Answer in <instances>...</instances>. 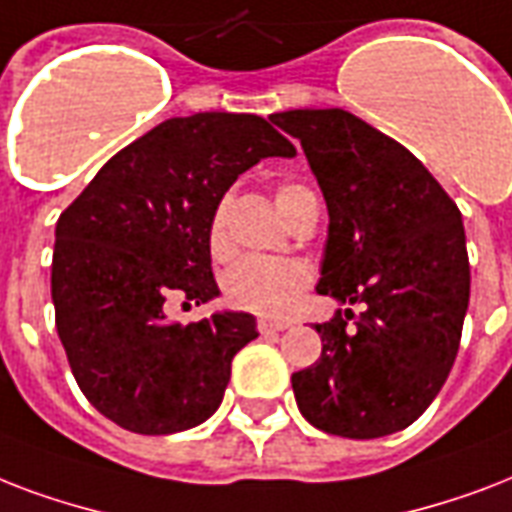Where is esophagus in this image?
Wrapping results in <instances>:
<instances>
[{
	"mask_svg": "<svg viewBox=\"0 0 512 512\" xmlns=\"http://www.w3.org/2000/svg\"><path fill=\"white\" fill-rule=\"evenodd\" d=\"M256 328H259V334H275V331H285V328H288V323H272V320H259V323H256Z\"/></svg>",
	"mask_w": 512,
	"mask_h": 512,
	"instance_id": "1",
	"label": "esophagus"
}]
</instances>
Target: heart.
Wrapping results in <instances>:
<instances>
[{"mask_svg":"<svg viewBox=\"0 0 512 512\" xmlns=\"http://www.w3.org/2000/svg\"><path fill=\"white\" fill-rule=\"evenodd\" d=\"M312 197H315V192L307 184L285 181V184L277 186V211L288 219L293 208H299L301 202L312 200ZM229 208H232V200L224 197L211 213L208 251H211L213 259H224L232 251V243H229ZM310 280V269L304 267L301 261L251 256V259L237 261L235 267L224 275V296L237 310L256 312V315H264V318H283L293 310L299 293L310 285Z\"/></svg>","mask_w":512,"mask_h":512,"instance_id":"heart-1","label":"heart"}]
</instances>
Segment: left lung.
<instances>
[{
  "label": "left lung",
  "mask_w": 512,
  "mask_h": 512,
  "mask_svg": "<svg viewBox=\"0 0 512 512\" xmlns=\"http://www.w3.org/2000/svg\"><path fill=\"white\" fill-rule=\"evenodd\" d=\"M272 122L299 138L326 197L318 293L363 304L315 326L323 352L291 376L296 406L328 435L398 433L457 358L470 301L462 213L406 146L355 114L293 109Z\"/></svg>",
  "instance_id": "8db88e82"
}]
</instances>
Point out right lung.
Returning a JSON list of instances; mask_svg holds the SVG:
<instances>
[{
	"label": "right lung",
	"mask_w": 512,
	"mask_h": 512,
	"mask_svg": "<svg viewBox=\"0 0 512 512\" xmlns=\"http://www.w3.org/2000/svg\"><path fill=\"white\" fill-rule=\"evenodd\" d=\"M296 149L256 114L173 117L117 152L55 224V328L79 390L141 435L197 427L219 408L248 312L176 323L168 299L219 296L208 224L237 176Z\"/></svg>",
	"instance_id": "1"
}]
</instances>
